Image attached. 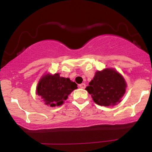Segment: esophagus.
I'll return each mask as SVG.
<instances>
[{
  "instance_id": "esophagus-1",
  "label": "esophagus",
  "mask_w": 152,
  "mask_h": 152,
  "mask_svg": "<svg viewBox=\"0 0 152 152\" xmlns=\"http://www.w3.org/2000/svg\"><path fill=\"white\" fill-rule=\"evenodd\" d=\"M79 87L81 88H86V84L85 83H81V84H79Z\"/></svg>"
}]
</instances>
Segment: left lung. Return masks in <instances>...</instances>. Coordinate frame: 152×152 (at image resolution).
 Returning a JSON list of instances; mask_svg holds the SVG:
<instances>
[{
    "instance_id": "left-lung-1",
    "label": "left lung",
    "mask_w": 152,
    "mask_h": 152,
    "mask_svg": "<svg viewBox=\"0 0 152 152\" xmlns=\"http://www.w3.org/2000/svg\"><path fill=\"white\" fill-rule=\"evenodd\" d=\"M86 90L96 104L115 106L121 102L126 92V82L123 76L112 68L97 71Z\"/></svg>"
}]
</instances>
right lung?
<instances>
[{
	"mask_svg": "<svg viewBox=\"0 0 152 152\" xmlns=\"http://www.w3.org/2000/svg\"><path fill=\"white\" fill-rule=\"evenodd\" d=\"M77 88V84L69 78L61 77L58 73H48L40 78L36 94L41 96L46 105L55 107L61 106L68 96Z\"/></svg>",
	"mask_w": 152,
	"mask_h": 152,
	"instance_id": "1",
	"label": "right lung"
}]
</instances>
